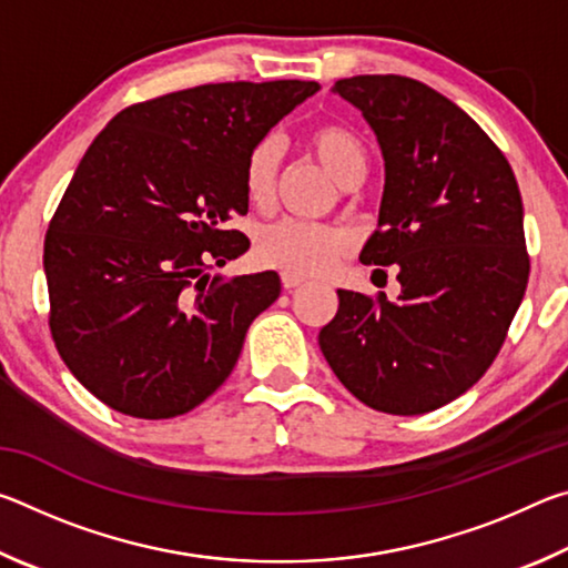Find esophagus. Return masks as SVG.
Returning <instances> with one entry per match:
<instances>
[{
	"mask_svg": "<svg viewBox=\"0 0 568 568\" xmlns=\"http://www.w3.org/2000/svg\"><path fill=\"white\" fill-rule=\"evenodd\" d=\"M303 283H305L303 277L291 275V273H283V287H285V291H295V287H301Z\"/></svg>",
	"mask_w": 568,
	"mask_h": 568,
	"instance_id": "34e87169",
	"label": "esophagus"
}]
</instances>
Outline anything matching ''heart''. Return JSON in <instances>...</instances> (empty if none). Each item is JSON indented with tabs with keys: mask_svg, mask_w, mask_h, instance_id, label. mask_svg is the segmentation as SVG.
<instances>
[{
	"mask_svg": "<svg viewBox=\"0 0 568 568\" xmlns=\"http://www.w3.org/2000/svg\"><path fill=\"white\" fill-rule=\"evenodd\" d=\"M307 150L313 158L331 172L341 187H355L368 172V152L363 140L351 128L341 122H321L307 132ZM277 170V145L273 140H263L250 150L245 160V195L255 207L271 203L275 190ZM351 240L343 230L333 225L301 223V220H277L263 227L255 237L257 261L275 271L291 273L297 277L321 275L348 253Z\"/></svg>",
	"mask_w": 568,
	"mask_h": 568,
	"instance_id": "obj_1",
	"label": "heart"
}]
</instances>
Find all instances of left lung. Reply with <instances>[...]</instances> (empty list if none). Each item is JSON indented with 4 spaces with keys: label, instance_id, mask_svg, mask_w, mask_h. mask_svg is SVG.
Masks as SVG:
<instances>
[{
    "label": "left lung",
    "instance_id": "left-lung-1",
    "mask_svg": "<svg viewBox=\"0 0 568 568\" xmlns=\"http://www.w3.org/2000/svg\"><path fill=\"white\" fill-rule=\"evenodd\" d=\"M333 92L376 132L386 185L361 261L396 265L400 293L338 291L318 343L365 406L418 416L466 393L501 351L528 283L521 192L491 138L428 84L358 74Z\"/></svg>",
    "mask_w": 568,
    "mask_h": 568
}]
</instances>
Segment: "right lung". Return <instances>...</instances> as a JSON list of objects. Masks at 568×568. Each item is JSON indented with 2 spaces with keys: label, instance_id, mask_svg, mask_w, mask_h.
Returning <instances> with one entry per match:
<instances>
[{
  "label": "right lung",
  "instance_id": "1",
  "mask_svg": "<svg viewBox=\"0 0 568 568\" xmlns=\"http://www.w3.org/2000/svg\"><path fill=\"white\" fill-rule=\"evenodd\" d=\"M318 82H223L132 104L77 165L44 237L50 328L110 408L172 418L223 386L281 295L275 271L210 275L250 240L245 160Z\"/></svg>",
  "mask_w": 568,
  "mask_h": 568
}]
</instances>
